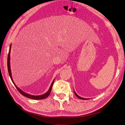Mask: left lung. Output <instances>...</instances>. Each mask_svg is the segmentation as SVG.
Returning a JSON list of instances; mask_svg holds the SVG:
<instances>
[{
  "label": "left lung",
  "instance_id": "obj_1",
  "mask_svg": "<svg viewBox=\"0 0 125 125\" xmlns=\"http://www.w3.org/2000/svg\"><path fill=\"white\" fill-rule=\"evenodd\" d=\"M74 94H75V95H76V96H77L78 98H80V99H83V100H86V99H86V98H82V97H80V96H78L76 94V93L75 92H74Z\"/></svg>",
  "mask_w": 125,
  "mask_h": 125
}]
</instances>
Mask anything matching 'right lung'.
I'll return each instance as SVG.
<instances>
[{"label":"right lung","mask_w":125,"mask_h":125,"mask_svg":"<svg viewBox=\"0 0 125 125\" xmlns=\"http://www.w3.org/2000/svg\"><path fill=\"white\" fill-rule=\"evenodd\" d=\"M10 48H11V45H10V50H9V54H8V71H9V73L10 75V79L11 80V81L14 84L15 86L16 87V88H17V89L18 90V91L22 95L30 98V99H34V100H41V99H45L47 97H48L49 96V95H50L51 92V90L52 88V85H53L54 82V80L53 81V82H52L51 86L50 87V89L49 90V91L47 92V93L45 94L42 95H39V96H33V95H31L30 94H28L27 93H26L24 92H23L20 89H19V88L17 87V86L15 84V83H14V81L12 80V78L11 77V71H10Z\"/></svg>","instance_id":"add662e5"}]
</instances>
